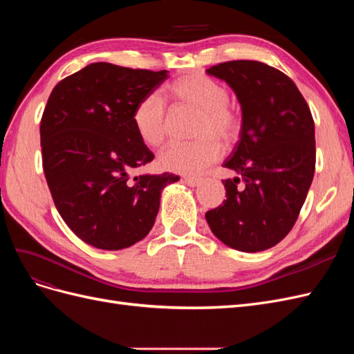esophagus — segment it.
Here are the masks:
<instances>
[{
  "mask_svg": "<svg viewBox=\"0 0 354 354\" xmlns=\"http://www.w3.org/2000/svg\"><path fill=\"white\" fill-rule=\"evenodd\" d=\"M185 183L190 187H196L198 185H201V178L196 177H185Z\"/></svg>",
  "mask_w": 354,
  "mask_h": 354,
  "instance_id": "obj_1",
  "label": "esophagus"
}]
</instances>
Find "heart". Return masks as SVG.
<instances>
[{"label": "heart", "mask_w": 354, "mask_h": 354, "mask_svg": "<svg viewBox=\"0 0 354 354\" xmlns=\"http://www.w3.org/2000/svg\"><path fill=\"white\" fill-rule=\"evenodd\" d=\"M167 97L177 109H192L199 118L192 143H169L158 155V165L164 171L196 176L221 158L224 145L236 140L242 120L229 103V93L220 82L203 73H187L167 87ZM133 125L147 146H159L168 131V113L156 94H149L136 104Z\"/></svg>", "instance_id": "1"}]
</instances>
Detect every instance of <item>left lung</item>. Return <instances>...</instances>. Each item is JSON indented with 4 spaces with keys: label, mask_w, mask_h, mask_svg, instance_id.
<instances>
[{
    "label": "left lung",
    "mask_w": 354,
    "mask_h": 354,
    "mask_svg": "<svg viewBox=\"0 0 354 354\" xmlns=\"http://www.w3.org/2000/svg\"><path fill=\"white\" fill-rule=\"evenodd\" d=\"M226 81L242 109L239 140L223 180L226 198L205 218L227 246L259 252L279 243L295 224L316 164L315 122L294 81L266 63L232 60L207 69Z\"/></svg>",
    "instance_id": "8db88e82"
}]
</instances>
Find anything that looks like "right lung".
<instances>
[{
  "mask_svg": "<svg viewBox=\"0 0 354 354\" xmlns=\"http://www.w3.org/2000/svg\"><path fill=\"white\" fill-rule=\"evenodd\" d=\"M167 71L91 63L53 88L41 120L42 168L55 205L85 243L118 251L153 227L160 192L178 176L142 174L153 153L133 125L136 104Z\"/></svg>",
  "mask_w": 354,
  "mask_h": 354,
  "instance_id": "right-lung-1",
  "label": "right lung"
}]
</instances>
